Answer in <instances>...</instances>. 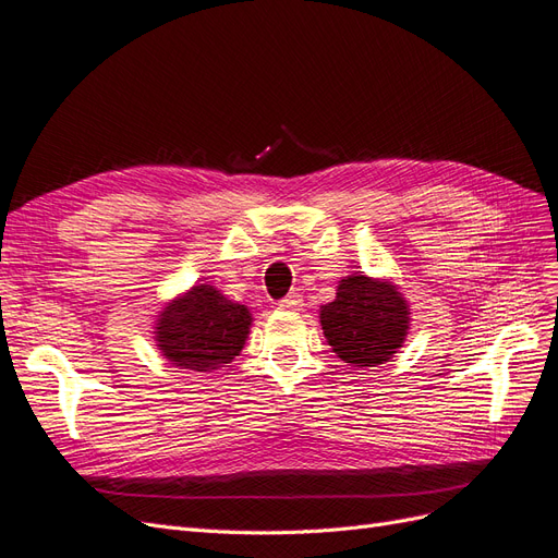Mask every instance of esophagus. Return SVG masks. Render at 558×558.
Segmentation results:
<instances>
[{"mask_svg":"<svg viewBox=\"0 0 558 558\" xmlns=\"http://www.w3.org/2000/svg\"><path fill=\"white\" fill-rule=\"evenodd\" d=\"M279 310H286V312L302 310V295L300 293H289L283 300H279Z\"/></svg>","mask_w":558,"mask_h":558,"instance_id":"34e87169","label":"esophagus"}]
</instances>
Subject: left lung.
Masks as SVG:
<instances>
[{"label": "left lung", "instance_id": "8db88e82", "mask_svg": "<svg viewBox=\"0 0 558 558\" xmlns=\"http://www.w3.org/2000/svg\"><path fill=\"white\" fill-rule=\"evenodd\" d=\"M320 328L344 363L375 367L402 347L410 305L396 283L349 275L337 286L335 300L320 307Z\"/></svg>", "mask_w": 558, "mask_h": 558}]
</instances>
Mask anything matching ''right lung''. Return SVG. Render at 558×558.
<instances>
[{"mask_svg": "<svg viewBox=\"0 0 558 558\" xmlns=\"http://www.w3.org/2000/svg\"><path fill=\"white\" fill-rule=\"evenodd\" d=\"M248 328L246 305L228 300L209 283H199L160 312L156 347L181 369L211 373L240 356Z\"/></svg>", "mask_w": 558, "mask_h": 558, "instance_id": "right-lung-1", "label": "right lung"}]
</instances>
